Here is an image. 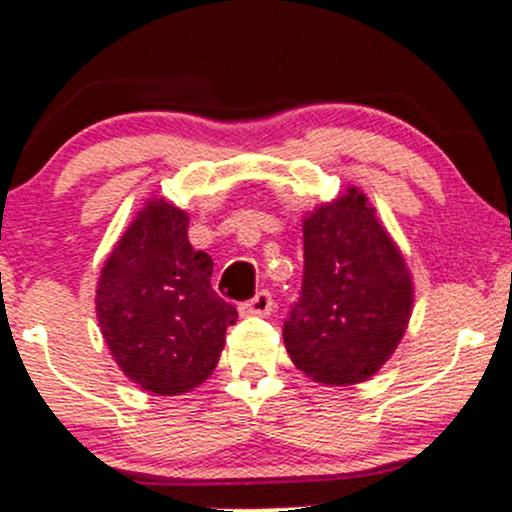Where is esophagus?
Instances as JSON below:
<instances>
[{"label": "esophagus", "instance_id": "1", "mask_svg": "<svg viewBox=\"0 0 512 512\" xmlns=\"http://www.w3.org/2000/svg\"><path fill=\"white\" fill-rule=\"evenodd\" d=\"M272 306H274L272 294H269L267 289H260L250 301L240 303L238 311L240 316H267V313L272 311Z\"/></svg>", "mask_w": 512, "mask_h": 512}]
</instances>
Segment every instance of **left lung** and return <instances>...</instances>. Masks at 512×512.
Masks as SVG:
<instances>
[{
	"label": "left lung",
	"mask_w": 512,
	"mask_h": 512,
	"mask_svg": "<svg viewBox=\"0 0 512 512\" xmlns=\"http://www.w3.org/2000/svg\"><path fill=\"white\" fill-rule=\"evenodd\" d=\"M413 282L401 250L355 187L303 218V282L284 320L291 362L320 384L379 372L408 328Z\"/></svg>",
	"instance_id": "obj_1"
}]
</instances>
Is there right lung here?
<instances>
[{
  "label": "right lung",
  "instance_id": "1",
  "mask_svg": "<svg viewBox=\"0 0 512 512\" xmlns=\"http://www.w3.org/2000/svg\"><path fill=\"white\" fill-rule=\"evenodd\" d=\"M189 216L150 199L101 269L97 318L116 364L140 389L177 396L209 379L233 303L211 289L213 260L187 238Z\"/></svg>",
  "mask_w": 512,
  "mask_h": 512
}]
</instances>
